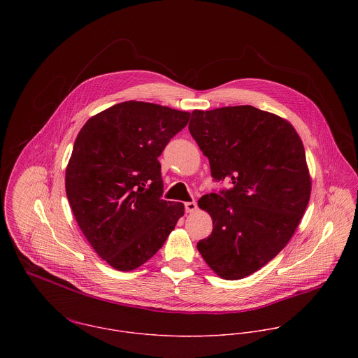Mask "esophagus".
<instances>
[{"label": "esophagus", "mask_w": 358, "mask_h": 358, "mask_svg": "<svg viewBox=\"0 0 358 358\" xmlns=\"http://www.w3.org/2000/svg\"><path fill=\"white\" fill-rule=\"evenodd\" d=\"M197 203L196 201H189V203H185V209L187 213H192V212H196L197 210Z\"/></svg>", "instance_id": "obj_1"}]
</instances>
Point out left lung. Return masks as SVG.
Segmentation results:
<instances>
[{"instance_id":"8db88e82","label":"left lung","mask_w":358,"mask_h":358,"mask_svg":"<svg viewBox=\"0 0 358 358\" xmlns=\"http://www.w3.org/2000/svg\"><path fill=\"white\" fill-rule=\"evenodd\" d=\"M189 131L212 178L233 183L199 201L213 223L199 252L219 277L241 280L280 254L306 210L311 179L303 143L287 120L254 106L194 110Z\"/></svg>"}]
</instances>
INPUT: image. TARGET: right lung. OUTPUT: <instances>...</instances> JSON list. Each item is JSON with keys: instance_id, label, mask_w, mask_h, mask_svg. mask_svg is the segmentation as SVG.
<instances>
[{"instance_id": "right-lung-1", "label": "right lung", "mask_w": 358, "mask_h": 358, "mask_svg": "<svg viewBox=\"0 0 358 358\" xmlns=\"http://www.w3.org/2000/svg\"><path fill=\"white\" fill-rule=\"evenodd\" d=\"M190 113L154 103H118L81 128L66 168V194L85 238L111 267L131 271L164 245L182 203L161 199L158 157Z\"/></svg>"}]
</instances>
